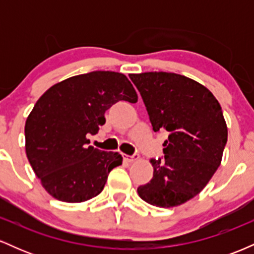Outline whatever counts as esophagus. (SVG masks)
I'll return each mask as SVG.
<instances>
[{"mask_svg":"<svg viewBox=\"0 0 254 254\" xmlns=\"http://www.w3.org/2000/svg\"><path fill=\"white\" fill-rule=\"evenodd\" d=\"M123 157H124L125 161H127V162H135L139 159L138 154H133V155H127V154H125V155H123Z\"/></svg>","mask_w":254,"mask_h":254,"instance_id":"esophagus-1","label":"esophagus"}]
</instances>
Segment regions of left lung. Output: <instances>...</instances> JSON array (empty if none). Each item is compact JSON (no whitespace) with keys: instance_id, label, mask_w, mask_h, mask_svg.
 I'll list each match as a JSON object with an SVG mask.
<instances>
[{"instance_id":"1","label":"left lung","mask_w":254,"mask_h":254,"mask_svg":"<svg viewBox=\"0 0 254 254\" xmlns=\"http://www.w3.org/2000/svg\"><path fill=\"white\" fill-rule=\"evenodd\" d=\"M155 132L167 131L164 155L151 159L153 178L137 189L144 202L171 208L205 188L222 160L227 125L222 109L205 87L174 72L131 74Z\"/></svg>"}]
</instances>
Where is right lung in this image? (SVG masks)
<instances>
[{
  "mask_svg": "<svg viewBox=\"0 0 254 254\" xmlns=\"http://www.w3.org/2000/svg\"><path fill=\"white\" fill-rule=\"evenodd\" d=\"M137 94L125 75L92 71L66 78L39 98L25 125L26 154L44 189L58 200L80 203L103 191L109 173L122 165L116 151L89 144L105 112Z\"/></svg>",
  "mask_w": 254,
  "mask_h": 254,
  "instance_id": "right-lung-1",
  "label": "right lung"
}]
</instances>
